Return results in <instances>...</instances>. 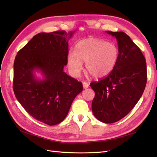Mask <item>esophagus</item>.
I'll return each instance as SVG.
<instances>
[{
    "mask_svg": "<svg viewBox=\"0 0 157 157\" xmlns=\"http://www.w3.org/2000/svg\"><path fill=\"white\" fill-rule=\"evenodd\" d=\"M88 86H89V84L87 82H83V87H84V88H88Z\"/></svg>",
    "mask_w": 157,
    "mask_h": 157,
    "instance_id": "esophagus-1",
    "label": "esophagus"
}]
</instances>
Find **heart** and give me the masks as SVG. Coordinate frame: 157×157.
I'll use <instances>...</instances> for the list:
<instances>
[{
    "label": "heart",
    "mask_w": 157,
    "mask_h": 157,
    "mask_svg": "<svg viewBox=\"0 0 157 157\" xmlns=\"http://www.w3.org/2000/svg\"><path fill=\"white\" fill-rule=\"evenodd\" d=\"M119 50L117 46L101 38H87L79 40L75 51H69L67 56V65L71 75L78 77L85 68L95 78L108 75L117 65Z\"/></svg>",
    "instance_id": "1"
}]
</instances>
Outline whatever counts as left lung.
I'll use <instances>...</instances> for the list:
<instances>
[{"label":"left lung","mask_w":157,"mask_h":157,"mask_svg":"<svg viewBox=\"0 0 157 157\" xmlns=\"http://www.w3.org/2000/svg\"><path fill=\"white\" fill-rule=\"evenodd\" d=\"M118 43L119 59L114 69L98 82L90 83L95 96L92 113L99 121L113 123L132 111L140 98L147 82L146 62L140 49L123 32H106Z\"/></svg>","instance_id":"1"}]
</instances>
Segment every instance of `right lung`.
I'll use <instances>...</instances> for the list:
<instances>
[{
  "instance_id": "1",
  "label": "right lung",
  "mask_w": 157,
  "mask_h": 157,
  "mask_svg": "<svg viewBox=\"0 0 157 157\" xmlns=\"http://www.w3.org/2000/svg\"><path fill=\"white\" fill-rule=\"evenodd\" d=\"M74 32L39 33L17 52L14 61L15 97L32 117L48 125L65 119L73 100L83 90L82 82L63 71L68 40ZM36 69L45 76L43 81L35 78Z\"/></svg>"
}]
</instances>
